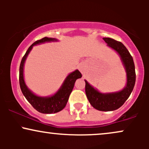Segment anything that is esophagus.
I'll return each mask as SVG.
<instances>
[{"mask_svg": "<svg viewBox=\"0 0 149 149\" xmlns=\"http://www.w3.org/2000/svg\"><path fill=\"white\" fill-rule=\"evenodd\" d=\"M78 69H79V71H80V72L83 73H84L85 70V66H83V65H80V66H78Z\"/></svg>", "mask_w": 149, "mask_h": 149, "instance_id": "34e87169", "label": "esophagus"}]
</instances>
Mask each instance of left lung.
Instances as JSON below:
<instances>
[{
	"instance_id": "obj_1",
	"label": "left lung",
	"mask_w": 149,
	"mask_h": 149,
	"mask_svg": "<svg viewBox=\"0 0 149 149\" xmlns=\"http://www.w3.org/2000/svg\"><path fill=\"white\" fill-rule=\"evenodd\" d=\"M107 46L116 51L119 54L125 69L127 75L126 86L119 92L112 93H102L85 82V93L90 104L97 110L102 111H111L119 109L123 105L132 92L136 80L135 67L132 57L122 42L111 38H103Z\"/></svg>"
}]
</instances>
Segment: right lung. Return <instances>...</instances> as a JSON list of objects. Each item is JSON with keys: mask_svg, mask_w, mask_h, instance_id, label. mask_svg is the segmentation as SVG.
<instances>
[{"mask_svg": "<svg viewBox=\"0 0 149 149\" xmlns=\"http://www.w3.org/2000/svg\"><path fill=\"white\" fill-rule=\"evenodd\" d=\"M57 41L56 38L45 37L40 40H36L27 49L24 56L22 57L19 66V85L24 96L36 110L42 113H55L62 110L66 107L69 100L70 94L72 92L76 80L82 77V74L78 70L68 75L59 90L50 97H39L33 94L27 88L24 79V66L27 56L34 45L43 43L45 42Z\"/></svg>", "mask_w": 149, "mask_h": 149, "instance_id": "1", "label": "right lung"}]
</instances>
